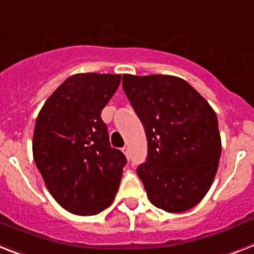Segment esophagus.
Returning a JSON list of instances; mask_svg holds the SVG:
<instances>
[{
    "mask_svg": "<svg viewBox=\"0 0 254 254\" xmlns=\"http://www.w3.org/2000/svg\"><path fill=\"white\" fill-rule=\"evenodd\" d=\"M121 150H123L124 154H125V155H127V158H129V148H127V146H124V147L121 148Z\"/></svg>",
    "mask_w": 254,
    "mask_h": 254,
    "instance_id": "obj_1",
    "label": "esophagus"
}]
</instances>
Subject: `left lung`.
<instances>
[{
    "instance_id": "obj_1",
    "label": "left lung",
    "mask_w": 254,
    "mask_h": 254,
    "mask_svg": "<svg viewBox=\"0 0 254 254\" xmlns=\"http://www.w3.org/2000/svg\"><path fill=\"white\" fill-rule=\"evenodd\" d=\"M123 87L145 127L146 162L137 175L152 205L181 213L213 184L222 143L218 117L187 80L172 75H123Z\"/></svg>"
}]
</instances>
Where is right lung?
I'll return each mask as SVG.
<instances>
[{
  "mask_svg": "<svg viewBox=\"0 0 254 254\" xmlns=\"http://www.w3.org/2000/svg\"><path fill=\"white\" fill-rule=\"evenodd\" d=\"M119 74H74L48 98L35 124L32 151L53 198L77 215L107 209L127 158L109 143L102 111L117 91Z\"/></svg>",
  "mask_w": 254,
  "mask_h": 254,
  "instance_id": "right-lung-1",
  "label": "right lung"
}]
</instances>
